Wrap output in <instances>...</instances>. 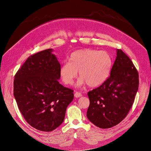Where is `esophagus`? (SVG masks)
Listing matches in <instances>:
<instances>
[{
  "mask_svg": "<svg viewBox=\"0 0 151 151\" xmlns=\"http://www.w3.org/2000/svg\"><path fill=\"white\" fill-rule=\"evenodd\" d=\"M82 96V94L81 93L79 92H76L74 94V97L75 98H79Z\"/></svg>",
  "mask_w": 151,
  "mask_h": 151,
  "instance_id": "34e87169",
  "label": "esophagus"
}]
</instances>
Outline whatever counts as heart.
<instances>
[{
	"label": "heart",
	"instance_id": "heart-1",
	"mask_svg": "<svg viewBox=\"0 0 151 151\" xmlns=\"http://www.w3.org/2000/svg\"><path fill=\"white\" fill-rule=\"evenodd\" d=\"M70 62H65L60 68V76L65 84L71 85L76 78L78 71L81 76L77 84H88L97 87L106 81L112 65V58L106 51L86 48L71 53Z\"/></svg>",
	"mask_w": 151,
	"mask_h": 151
}]
</instances>
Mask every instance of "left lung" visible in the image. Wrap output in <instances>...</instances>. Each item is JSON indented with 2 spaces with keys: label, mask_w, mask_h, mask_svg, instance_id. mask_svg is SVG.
Masks as SVG:
<instances>
[{
  "label": "left lung",
  "mask_w": 151,
  "mask_h": 151,
  "mask_svg": "<svg viewBox=\"0 0 151 151\" xmlns=\"http://www.w3.org/2000/svg\"><path fill=\"white\" fill-rule=\"evenodd\" d=\"M110 76L98 88L89 91L87 117L96 126L109 129L127 116L139 88V74L130 58L116 50Z\"/></svg>",
  "instance_id": "8db88e82"
}]
</instances>
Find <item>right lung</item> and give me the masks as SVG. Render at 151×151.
<instances>
[{"mask_svg": "<svg viewBox=\"0 0 151 151\" xmlns=\"http://www.w3.org/2000/svg\"><path fill=\"white\" fill-rule=\"evenodd\" d=\"M52 49L28 58L14 76V96L22 116L35 129L51 132L64 120L74 91L59 83L60 64Z\"/></svg>", "mask_w": 151, "mask_h": 151, "instance_id": "obj_1", "label": "right lung"}]
</instances>
